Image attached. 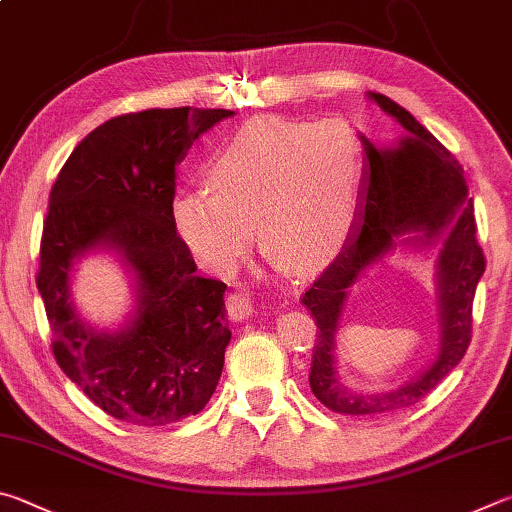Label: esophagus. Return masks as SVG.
<instances>
[{"label":"esophagus","instance_id":"34e87169","mask_svg":"<svg viewBox=\"0 0 512 512\" xmlns=\"http://www.w3.org/2000/svg\"><path fill=\"white\" fill-rule=\"evenodd\" d=\"M227 312H229V317L236 321L247 319L251 312H254V299H251V294L247 290L231 292L227 299Z\"/></svg>","mask_w":512,"mask_h":512}]
</instances>
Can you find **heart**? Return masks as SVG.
Instances as JSON below:
<instances>
[{"label":"heart","mask_w":512,"mask_h":512,"mask_svg":"<svg viewBox=\"0 0 512 512\" xmlns=\"http://www.w3.org/2000/svg\"><path fill=\"white\" fill-rule=\"evenodd\" d=\"M362 152L342 121L254 119L206 164L211 191L175 200V224L204 267L229 272L254 240L288 270H312L353 231Z\"/></svg>","instance_id":"1"}]
</instances>
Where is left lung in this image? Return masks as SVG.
Masks as SVG:
<instances>
[{
    "label": "left lung",
    "mask_w": 512,
    "mask_h": 512,
    "mask_svg": "<svg viewBox=\"0 0 512 512\" xmlns=\"http://www.w3.org/2000/svg\"><path fill=\"white\" fill-rule=\"evenodd\" d=\"M369 96L407 134L389 150H378L362 137L369 170L353 231L339 256L301 297L319 328L312 348L310 389L321 405L346 416H380L416 405L463 360L472 339L474 292L486 272L474 202L468 197L459 159L405 107L384 94ZM436 239L444 245L439 255L444 326L439 357L416 381L396 392L357 394L344 388L334 371V333L347 288L396 246H428Z\"/></svg>",
    "instance_id": "obj_1"
}]
</instances>
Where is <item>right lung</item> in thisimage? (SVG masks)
I'll return each instance as SVG.
<instances>
[{
  "label": "right lung",
  "instance_id": "add662e5",
  "mask_svg": "<svg viewBox=\"0 0 512 512\" xmlns=\"http://www.w3.org/2000/svg\"><path fill=\"white\" fill-rule=\"evenodd\" d=\"M231 110H143L92 130L60 168L35 276L67 378L116 420L143 427L200 414L218 387L231 330L227 285L197 274L175 229V168ZM110 246L138 276V312L119 334H96L68 299L85 250Z\"/></svg>",
  "mask_w": 512,
  "mask_h": 512
}]
</instances>
